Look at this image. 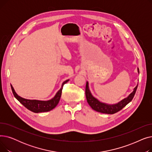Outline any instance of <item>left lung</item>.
<instances>
[{"label":"left lung","mask_w":152,"mask_h":152,"mask_svg":"<svg viewBox=\"0 0 152 152\" xmlns=\"http://www.w3.org/2000/svg\"><path fill=\"white\" fill-rule=\"evenodd\" d=\"M138 72L139 73V69H138ZM137 86L138 85H137V86L135 87L133 92L127 98L122 100L121 102L116 103V104L107 105V104H105V103H103L99 102L97 99H96L92 96L89 89L88 82H87L86 86V99H87V103H89V105L91 106V107L93 110L102 113L114 114L118 112V111H120L121 110H122L126 105L128 104L131 101H132V100L134 97L135 92L137 91Z\"/></svg>","instance_id":"obj_1"}]
</instances>
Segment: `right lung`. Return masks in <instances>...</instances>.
<instances>
[{"label":"right lung","mask_w":152,"mask_h":152,"mask_svg":"<svg viewBox=\"0 0 152 152\" xmlns=\"http://www.w3.org/2000/svg\"><path fill=\"white\" fill-rule=\"evenodd\" d=\"M68 81L69 80L64 81L62 84L61 89L57 92V94H56L55 97L51 100H48V101L28 100V99H23L20 97L19 95H18L15 92V90L12 85H11V88L15 97L17 99L23 106H25L27 109H28L31 111H33L34 113L46 112V111H49L52 110L58 105L61 97L63 85L66 84Z\"/></svg>","instance_id":"right-lung-1"}]
</instances>
